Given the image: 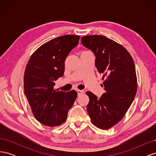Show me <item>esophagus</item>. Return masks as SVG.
Wrapping results in <instances>:
<instances>
[{"label":"esophagus","mask_w":156,"mask_h":156,"mask_svg":"<svg viewBox=\"0 0 156 156\" xmlns=\"http://www.w3.org/2000/svg\"><path fill=\"white\" fill-rule=\"evenodd\" d=\"M77 94H78L79 96L81 95V94H83V90H77Z\"/></svg>","instance_id":"obj_1"}]
</instances>
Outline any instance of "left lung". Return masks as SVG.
Here are the masks:
<instances>
[{
    "instance_id": "8db88e82",
    "label": "left lung",
    "mask_w": 156,
    "mask_h": 156,
    "mask_svg": "<svg viewBox=\"0 0 156 156\" xmlns=\"http://www.w3.org/2000/svg\"><path fill=\"white\" fill-rule=\"evenodd\" d=\"M81 44L93 51L96 67L105 79L101 86L105 92L100 98L86 92L87 109L94 126L108 129L122 119L135 97L137 79L133 60L123 46L104 36H83Z\"/></svg>"
}]
</instances>
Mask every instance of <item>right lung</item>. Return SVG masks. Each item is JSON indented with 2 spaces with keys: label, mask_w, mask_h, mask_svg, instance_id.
Listing matches in <instances>:
<instances>
[{
  "label": "right lung",
  "mask_w": 156,
  "mask_h": 156,
  "mask_svg": "<svg viewBox=\"0 0 156 156\" xmlns=\"http://www.w3.org/2000/svg\"><path fill=\"white\" fill-rule=\"evenodd\" d=\"M79 38L68 34L46 42L32 53L26 66L25 94L36 119L45 126L64 123L77 98L75 90L56 92L54 82L63 76L66 58Z\"/></svg>",
  "instance_id": "obj_1"
}]
</instances>
